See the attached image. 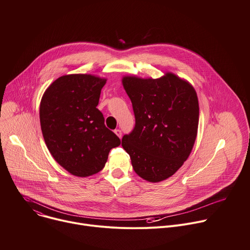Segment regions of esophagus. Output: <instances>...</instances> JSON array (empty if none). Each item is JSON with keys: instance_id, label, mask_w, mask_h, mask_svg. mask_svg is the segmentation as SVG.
<instances>
[{"instance_id": "esophagus-1", "label": "esophagus", "mask_w": 250, "mask_h": 250, "mask_svg": "<svg viewBox=\"0 0 250 250\" xmlns=\"http://www.w3.org/2000/svg\"><path fill=\"white\" fill-rule=\"evenodd\" d=\"M115 133L121 138L122 137V130L121 129H115Z\"/></svg>"}]
</instances>
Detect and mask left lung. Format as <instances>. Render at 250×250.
<instances>
[{
    "mask_svg": "<svg viewBox=\"0 0 250 250\" xmlns=\"http://www.w3.org/2000/svg\"><path fill=\"white\" fill-rule=\"evenodd\" d=\"M135 118L122 139L135 173L149 182L172 176L189 157L197 137L199 102L193 86L166 73L158 79L123 78Z\"/></svg>",
    "mask_w": 250,
    "mask_h": 250,
    "instance_id": "8db88e82",
    "label": "left lung"
}]
</instances>
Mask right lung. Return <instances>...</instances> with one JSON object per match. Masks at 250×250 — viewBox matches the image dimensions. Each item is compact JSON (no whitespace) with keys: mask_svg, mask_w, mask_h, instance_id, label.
<instances>
[{"mask_svg":"<svg viewBox=\"0 0 250 250\" xmlns=\"http://www.w3.org/2000/svg\"><path fill=\"white\" fill-rule=\"evenodd\" d=\"M105 81L90 74L64 75L46 89L41 102L46 146L57 163L78 177L100 172L110 150L121 145L97 109Z\"/></svg>","mask_w":250,"mask_h":250,"instance_id":"add662e5","label":"right lung"}]
</instances>
